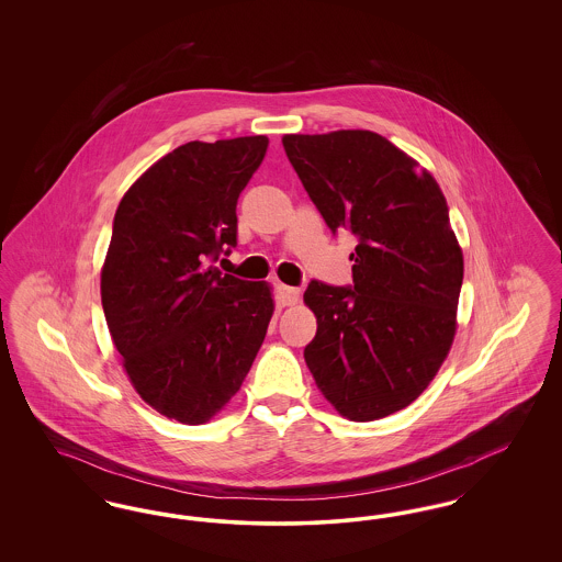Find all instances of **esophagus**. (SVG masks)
Wrapping results in <instances>:
<instances>
[{
  "mask_svg": "<svg viewBox=\"0 0 562 562\" xmlns=\"http://www.w3.org/2000/svg\"><path fill=\"white\" fill-rule=\"evenodd\" d=\"M299 296H301L299 289L286 286V284H278V303H280L282 307H289V305L299 303Z\"/></svg>",
  "mask_w": 562,
  "mask_h": 562,
  "instance_id": "esophagus-1",
  "label": "esophagus"
}]
</instances>
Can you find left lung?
Listing matches in <instances>:
<instances>
[{"label": "left lung", "mask_w": 562, "mask_h": 562, "mask_svg": "<svg viewBox=\"0 0 562 562\" xmlns=\"http://www.w3.org/2000/svg\"><path fill=\"white\" fill-rule=\"evenodd\" d=\"M282 143L333 236L348 229L358 240L351 284L312 280L303 294L318 321L305 362L344 417H387L428 387L453 344L463 257L447 200L381 134H286Z\"/></svg>", "instance_id": "left-lung-1"}]
</instances>
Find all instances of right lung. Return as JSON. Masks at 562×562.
I'll list each match as a JSON object with an SVG mask.
<instances>
[{"label": "right lung", "instance_id": "add662e5", "mask_svg": "<svg viewBox=\"0 0 562 562\" xmlns=\"http://www.w3.org/2000/svg\"><path fill=\"white\" fill-rule=\"evenodd\" d=\"M268 136L191 140L122 198L101 273L109 333L140 398L204 424L240 390L273 314L266 282L214 268L238 244V198Z\"/></svg>", "mask_w": 562, "mask_h": 562}]
</instances>
